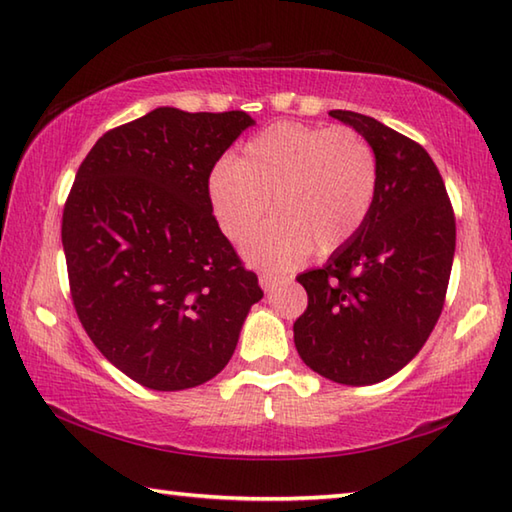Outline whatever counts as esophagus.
Segmentation results:
<instances>
[{
    "label": "esophagus",
    "mask_w": 512,
    "mask_h": 512,
    "mask_svg": "<svg viewBox=\"0 0 512 512\" xmlns=\"http://www.w3.org/2000/svg\"><path fill=\"white\" fill-rule=\"evenodd\" d=\"M284 280V275L280 273H271V271H264L262 275H259V284H262L264 291H273V288L280 284Z\"/></svg>",
    "instance_id": "esophagus-1"
}]
</instances>
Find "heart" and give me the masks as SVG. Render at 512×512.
I'll return each instance as SVG.
<instances>
[{
	"mask_svg": "<svg viewBox=\"0 0 512 512\" xmlns=\"http://www.w3.org/2000/svg\"><path fill=\"white\" fill-rule=\"evenodd\" d=\"M378 159L351 127L284 120L241 147L237 163L221 161L210 174V199L221 230L244 241L268 215L273 219L248 239L255 264L284 266L304 253L331 255L358 235L374 210Z\"/></svg>",
	"mask_w": 512,
	"mask_h": 512,
	"instance_id": "1",
	"label": "heart"
}]
</instances>
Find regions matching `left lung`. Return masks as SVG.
I'll list each match as a JSON object with an SVG mask.
<instances>
[{"label":"left lung","mask_w":512,"mask_h":512,"mask_svg":"<svg viewBox=\"0 0 512 512\" xmlns=\"http://www.w3.org/2000/svg\"><path fill=\"white\" fill-rule=\"evenodd\" d=\"M374 147L378 192L367 224L297 282L309 304L295 347L320 376L374 385L394 376L430 338L448 291L457 226L445 183L421 145L376 118L333 109Z\"/></svg>","instance_id":"1"}]
</instances>
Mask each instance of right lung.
I'll use <instances>...</instances> for the list:
<instances>
[{"mask_svg":"<svg viewBox=\"0 0 512 512\" xmlns=\"http://www.w3.org/2000/svg\"><path fill=\"white\" fill-rule=\"evenodd\" d=\"M246 111L159 107L98 138L62 212L71 300L87 336L138 385L179 392L215 378L264 297L219 230L210 172Z\"/></svg>","mask_w":512,"mask_h":512,"instance_id":"1","label":"right lung"}]
</instances>
